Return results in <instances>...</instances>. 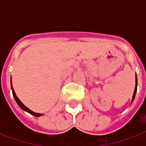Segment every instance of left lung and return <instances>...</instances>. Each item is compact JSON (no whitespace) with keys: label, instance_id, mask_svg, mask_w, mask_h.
<instances>
[{"label":"left lung","instance_id":"left-lung-1","mask_svg":"<svg viewBox=\"0 0 146 146\" xmlns=\"http://www.w3.org/2000/svg\"><path fill=\"white\" fill-rule=\"evenodd\" d=\"M136 91H137V76H136V86H135V90H134L133 96V98H132V103H133L134 98H135V96H136Z\"/></svg>","mask_w":146,"mask_h":146}]
</instances>
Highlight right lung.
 Listing matches in <instances>:
<instances>
[{
    "label": "right lung",
    "mask_w": 146,
    "mask_h": 146,
    "mask_svg": "<svg viewBox=\"0 0 146 146\" xmlns=\"http://www.w3.org/2000/svg\"><path fill=\"white\" fill-rule=\"evenodd\" d=\"M10 84H11V89H12V92H13V98H14L15 101H16V102L17 103V104L19 105L20 108H21L23 111H26V112H28V113H29L30 114H32V115L35 116V117H40V116L43 115V113H35V112H33V111H31L30 109H29L27 107H26L25 105H24L23 103H22L21 102H20V100L18 98V97L17 96V95H16V93H15L14 90H13V86H12V80L10 81Z\"/></svg>",
    "instance_id": "obj_1"
}]
</instances>
